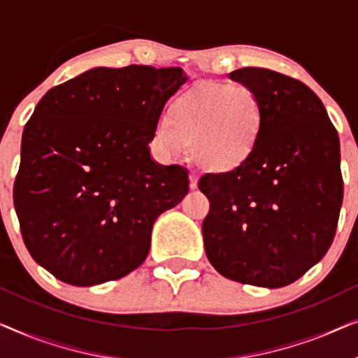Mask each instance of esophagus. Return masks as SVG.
Here are the masks:
<instances>
[{
    "label": "esophagus",
    "instance_id": "obj_1",
    "mask_svg": "<svg viewBox=\"0 0 358 358\" xmlns=\"http://www.w3.org/2000/svg\"><path fill=\"white\" fill-rule=\"evenodd\" d=\"M190 179V189H197V184H199V174L195 173V171H192L189 176Z\"/></svg>",
    "mask_w": 358,
    "mask_h": 358
}]
</instances>
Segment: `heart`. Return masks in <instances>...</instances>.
<instances>
[{"instance_id":"b5f03b06","label":"heart","mask_w":358,"mask_h":358,"mask_svg":"<svg viewBox=\"0 0 358 358\" xmlns=\"http://www.w3.org/2000/svg\"><path fill=\"white\" fill-rule=\"evenodd\" d=\"M262 129V104L241 83H202L185 91L158 122L155 148L168 161L182 158L192 143L203 168L228 171L252 153Z\"/></svg>"}]
</instances>
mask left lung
I'll return each mask as SVG.
<instances>
[{
	"instance_id": "left-lung-1",
	"label": "left lung",
	"mask_w": 358,
	"mask_h": 358,
	"mask_svg": "<svg viewBox=\"0 0 358 358\" xmlns=\"http://www.w3.org/2000/svg\"><path fill=\"white\" fill-rule=\"evenodd\" d=\"M229 78L256 92L262 129L231 171L203 174L205 252L229 280L280 288L321 261L334 239L344 180L336 127L305 83L267 68Z\"/></svg>"
}]
</instances>
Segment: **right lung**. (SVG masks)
Wrapping results in <instances>:
<instances>
[{
    "label": "right lung",
    "mask_w": 358,
    "mask_h": 358,
    "mask_svg": "<svg viewBox=\"0 0 358 358\" xmlns=\"http://www.w3.org/2000/svg\"><path fill=\"white\" fill-rule=\"evenodd\" d=\"M180 68H92L47 91L24 127L14 208L34 261L76 287L145 261L161 213L189 192L187 169L148 143Z\"/></svg>",
    "instance_id": "add662e5"
}]
</instances>
